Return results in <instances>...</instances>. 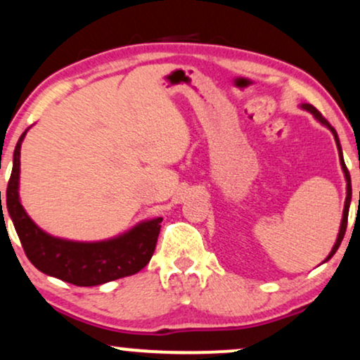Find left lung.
I'll list each match as a JSON object with an SVG mask.
<instances>
[{
    "instance_id": "left-lung-1",
    "label": "left lung",
    "mask_w": 360,
    "mask_h": 360,
    "mask_svg": "<svg viewBox=\"0 0 360 360\" xmlns=\"http://www.w3.org/2000/svg\"><path fill=\"white\" fill-rule=\"evenodd\" d=\"M302 109L310 112L311 115L315 117V119L319 120L320 124L326 125V127L333 134V139H335V144H337V149H339V158H340V166H342V171H344V176H345V183H347V196H345V205H344V214H342V221H340V229H339V235H337V240H335V245H333V248L330 253H328V257L326 258V262H328L333 255H335V251L339 250V246L342 243V240H344V235H345V229H347V218H349V206H350V199H352V184H350V174L347 171V167H345V162H344V155H342V147H340V142H339V136H337L335 129L332 127L330 124L327 122L326 117H323L320 112L315 109L314 105H310V103H302Z\"/></svg>"
}]
</instances>
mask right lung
<instances>
[{"mask_svg": "<svg viewBox=\"0 0 360 360\" xmlns=\"http://www.w3.org/2000/svg\"><path fill=\"white\" fill-rule=\"evenodd\" d=\"M27 132L28 129L21 134L13 154L6 207L30 262L41 274L77 287H95L141 271L153 258L162 218L146 219L122 235L102 241L65 240L49 235L34 224L21 206L18 193L20 149Z\"/></svg>", "mask_w": 360, "mask_h": 360, "instance_id": "1", "label": "right lung"}]
</instances>
